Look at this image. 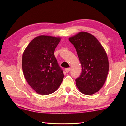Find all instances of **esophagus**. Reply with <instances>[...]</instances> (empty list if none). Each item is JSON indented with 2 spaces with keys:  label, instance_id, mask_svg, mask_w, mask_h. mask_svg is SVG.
Segmentation results:
<instances>
[{
  "label": "esophagus",
  "instance_id": "esophagus-1",
  "mask_svg": "<svg viewBox=\"0 0 126 126\" xmlns=\"http://www.w3.org/2000/svg\"><path fill=\"white\" fill-rule=\"evenodd\" d=\"M70 68H66L65 69V70L66 73H69V71H70Z\"/></svg>",
  "mask_w": 126,
  "mask_h": 126
}]
</instances>
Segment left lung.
Wrapping results in <instances>:
<instances>
[{
	"mask_svg": "<svg viewBox=\"0 0 126 126\" xmlns=\"http://www.w3.org/2000/svg\"><path fill=\"white\" fill-rule=\"evenodd\" d=\"M76 50L82 65L81 75L76 79L79 90L85 95H92L103 87L109 71L107 55L95 36L80 32L69 38Z\"/></svg>",
	"mask_w": 126,
	"mask_h": 126,
	"instance_id": "8db88e82",
	"label": "left lung"
}]
</instances>
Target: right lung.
<instances>
[{
  "instance_id": "right-lung-1",
  "label": "right lung",
  "mask_w": 126,
  "mask_h": 126,
  "mask_svg": "<svg viewBox=\"0 0 126 126\" xmlns=\"http://www.w3.org/2000/svg\"><path fill=\"white\" fill-rule=\"evenodd\" d=\"M60 37L39 36L32 40L22 56V69L28 84L41 95H49L60 86L64 77L54 51Z\"/></svg>"
}]
</instances>
